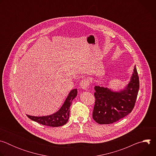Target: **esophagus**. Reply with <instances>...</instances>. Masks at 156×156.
<instances>
[{"label": "esophagus", "instance_id": "esophagus-1", "mask_svg": "<svg viewBox=\"0 0 156 156\" xmlns=\"http://www.w3.org/2000/svg\"><path fill=\"white\" fill-rule=\"evenodd\" d=\"M90 84V80L85 78L82 80V81L80 83V87L83 90H86L87 88V86Z\"/></svg>", "mask_w": 156, "mask_h": 156}]
</instances>
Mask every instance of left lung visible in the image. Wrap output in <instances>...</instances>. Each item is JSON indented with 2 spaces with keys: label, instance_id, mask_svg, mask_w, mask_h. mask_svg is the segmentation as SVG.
Returning <instances> with one entry per match:
<instances>
[{
  "label": "left lung",
  "instance_id": "1",
  "mask_svg": "<svg viewBox=\"0 0 156 156\" xmlns=\"http://www.w3.org/2000/svg\"><path fill=\"white\" fill-rule=\"evenodd\" d=\"M139 88L136 65L128 84L122 90L114 91L100 85L95 86L93 119L99 124H110L128 115L134 108Z\"/></svg>",
  "mask_w": 156,
  "mask_h": 156
}]
</instances>
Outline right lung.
Masks as SVG:
<instances>
[{"instance_id":"obj_1","label":"right lung","mask_w":156,"mask_h":156,"mask_svg":"<svg viewBox=\"0 0 156 156\" xmlns=\"http://www.w3.org/2000/svg\"><path fill=\"white\" fill-rule=\"evenodd\" d=\"M77 93V89L72 90L69 94L67 98H66L60 108L53 114L42 117H35L29 115H27V116L31 120L43 125L52 127L63 126L69 121L70 107L72 105L73 100L76 97Z\"/></svg>"}]
</instances>
